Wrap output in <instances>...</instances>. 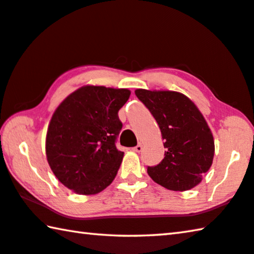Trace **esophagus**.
<instances>
[{
	"mask_svg": "<svg viewBox=\"0 0 254 254\" xmlns=\"http://www.w3.org/2000/svg\"><path fill=\"white\" fill-rule=\"evenodd\" d=\"M142 149H143V145L142 144H138V145H136L135 147H132V151H135L137 153L142 152Z\"/></svg>",
	"mask_w": 254,
	"mask_h": 254,
	"instance_id": "obj_1",
	"label": "esophagus"
}]
</instances>
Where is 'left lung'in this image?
I'll return each instance as SVG.
<instances>
[{"label": "left lung", "instance_id": "1", "mask_svg": "<svg viewBox=\"0 0 254 254\" xmlns=\"http://www.w3.org/2000/svg\"><path fill=\"white\" fill-rule=\"evenodd\" d=\"M135 94L155 118L165 140L164 159L147 166L148 176L169 190L194 188L210 169L215 153L214 137L202 114L176 91L137 89Z\"/></svg>", "mask_w": 254, "mask_h": 254}]
</instances>
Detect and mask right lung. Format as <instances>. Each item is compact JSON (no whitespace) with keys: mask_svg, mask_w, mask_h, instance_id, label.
Returning a JSON list of instances; mask_svg holds the SVG:
<instances>
[{"mask_svg":"<svg viewBox=\"0 0 254 254\" xmlns=\"http://www.w3.org/2000/svg\"><path fill=\"white\" fill-rule=\"evenodd\" d=\"M129 95L128 89L84 85L57 107L46 135V156L66 188L89 196L114 181L124 157L115 144L123 128L118 111Z\"/></svg>","mask_w":254,"mask_h":254,"instance_id":"right-lung-1","label":"right lung"}]
</instances>
